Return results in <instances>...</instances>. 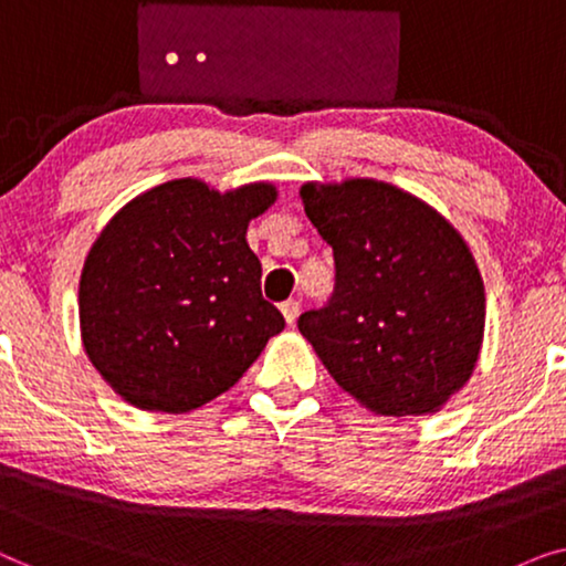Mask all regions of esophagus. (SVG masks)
I'll return each instance as SVG.
<instances>
[{
	"label": "esophagus",
	"mask_w": 566,
	"mask_h": 566,
	"mask_svg": "<svg viewBox=\"0 0 566 566\" xmlns=\"http://www.w3.org/2000/svg\"><path fill=\"white\" fill-rule=\"evenodd\" d=\"M298 308H301L298 301H293V298L283 301V304H281V312H283V316H285V322H289V324L296 322V316H298Z\"/></svg>",
	"instance_id": "1"
}]
</instances>
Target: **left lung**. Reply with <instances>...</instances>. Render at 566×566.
Listing matches in <instances>:
<instances>
[{
	"label": "left lung",
	"instance_id": "8db88e82",
	"mask_svg": "<svg viewBox=\"0 0 566 566\" xmlns=\"http://www.w3.org/2000/svg\"><path fill=\"white\" fill-rule=\"evenodd\" d=\"M335 254V291L298 316L332 378L376 415H428L469 381L484 283L459 231L378 180L301 188Z\"/></svg>",
	"mask_w": 566,
	"mask_h": 566
}]
</instances>
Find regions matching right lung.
Listing matches in <instances>:
<instances>
[{
  "label": "right lung",
  "instance_id": "1",
  "mask_svg": "<svg viewBox=\"0 0 566 566\" xmlns=\"http://www.w3.org/2000/svg\"><path fill=\"white\" fill-rule=\"evenodd\" d=\"M275 200L268 182L221 192L172 180L113 216L80 281L82 343L128 405L190 412L231 389L285 327L262 298L247 227Z\"/></svg>",
  "mask_w": 566,
  "mask_h": 566
}]
</instances>
